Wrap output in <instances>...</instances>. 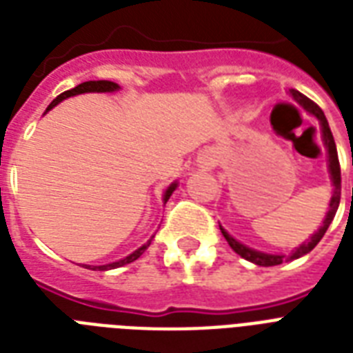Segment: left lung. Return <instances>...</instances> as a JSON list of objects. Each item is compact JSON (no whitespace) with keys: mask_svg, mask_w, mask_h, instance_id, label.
Listing matches in <instances>:
<instances>
[{"mask_svg":"<svg viewBox=\"0 0 353 353\" xmlns=\"http://www.w3.org/2000/svg\"><path fill=\"white\" fill-rule=\"evenodd\" d=\"M291 95H293V99H295V101L299 102V104H301V106L304 108L306 112L313 113V115H315V117L321 121L324 146H326V150H328L330 174H332V181H334L335 190H334V196H332V199H330V210H328V214H326V218H324L321 229H319V231L315 232V234H313L312 238L306 241V243H302L301 247H296L291 256H285V254H265V252L249 249V247L241 245L240 241H236L232 236L227 234V232L220 227L221 234H223V238H225L227 243L231 245V249L236 252V254H240L241 258H245V260H249V262H252V263H256V265H263V268H269V265H279V263L285 262V260H295V258L304 256V254H307V252L312 251L313 247L317 245L319 241L323 240V236L326 234V231H328L330 223H332V220H334V216H335V212H337V209H339V201H341L339 157H337V148H335L334 135H332V130H330V126H328V121H326V117H324V112L317 106V104H315V102L312 101V99H307L306 95H302L301 91L291 90Z\"/></svg>","mask_w":353,"mask_h":353,"instance_id":"8db88e82","label":"left lung"}]
</instances>
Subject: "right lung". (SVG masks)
<instances>
[{"mask_svg":"<svg viewBox=\"0 0 353 353\" xmlns=\"http://www.w3.org/2000/svg\"><path fill=\"white\" fill-rule=\"evenodd\" d=\"M119 85L115 84V82H110V80H90V82H82V84H79L77 88H73V90L69 91H63V93H60V95L54 99V101L49 104V108L47 110H51V108H54L58 104V102H62L63 99H68V97H73V95H80V93H93V91H97V93H106V91H117ZM177 183H172L170 187L166 188L165 192V203L168 201V198L172 196V192L176 190ZM154 238V236H152ZM150 243H152V240H148L146 243H144L143 247H139L137 251H133L130 256L122 258V260H119V262H113V263H106V265H85L88 269H93V271H108V269H115V268H121V265H126V263L133 262V260H137L141 254H143L146 249L150 247Z\"/></svg>","mask_w":353,"mask_h":353,"instance_id":"obj_1","label":"right lung"}]
</instances>
